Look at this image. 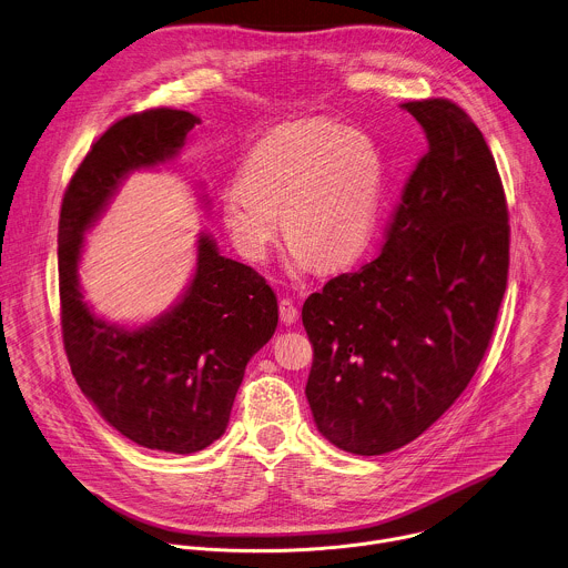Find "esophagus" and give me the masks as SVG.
<instances>
[{
    "label": "esophagus",
    "instance_id": "obj_1",
    "mask_svg": "<svg viewBox=\"0 0 568 568\" xmlns=\"http://www.w3.org/2000/svg\"><path fill=\"white\" fill-rule=\"evenodd\" d=\"M278 314H281V321L285 325H294L298 321V310H296V305L290 298H283L278 303Z\"/></svg>",
    "mask_w": 568,
    "mask_h": 568
}]
</instances>
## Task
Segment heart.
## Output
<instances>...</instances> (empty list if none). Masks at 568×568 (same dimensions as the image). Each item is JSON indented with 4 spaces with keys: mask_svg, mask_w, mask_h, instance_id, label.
Returning <instances> with one entry per match:
<instances>
[{
    "mask_svg": "<svg viewBox=\"0 0 568 568\" xmlns=\"http://www.w3.org/2000/svg\"><path fill=\"white\" fill-rule=\"evenodd\" d=\"M386 164L376 142L329 120H307L265 135L241 180L223 192V219L236 250L263 261L281 214L283 241L298 270H336L374 239Z\"/></svg>",
    "mask_w": 568,
    "mask_h": 568,
    "instance_id": "heart-1",
    "label": "heart"
}]
</instances>
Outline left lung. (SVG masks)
I'll return each mask as SVG.
<instances>
[{"mask_svg": "<svg viewBox=\"0 0 568 568\" xmlns=\"http://www.w3.org/2000/svg\"><path fill=\"white\" fill-rule=\"evenodd\" d=\"M428 149L379 256L303 303L305 397L321 435L384 455L428 430L477 372L508 281L510 225L495 158L453 100L406 102Z\"/></svg>", "mask_w": 568, "mask_h": 568, "instance_id": "obj_1", "label": "left lung"}]
</instances>
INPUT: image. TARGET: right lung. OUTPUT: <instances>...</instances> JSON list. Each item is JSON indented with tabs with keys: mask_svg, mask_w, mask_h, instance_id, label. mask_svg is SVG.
Wrapping results in <instances>:
<instances>
[{
	"mask_svg": "<svg viewBox=\"0 0 568 568\" xmlns=\"http://www.w3.org/2000/svg\"><path fill=\"white\" fill-rule=\"evenodd\" d=\"M199 122L166 106L113 122L71 175L58 227L62 338L78 386L126 439L178 455L199 453L225 433L245 365L278 323L272 287L201 236L182 301L151 325L122 329L82 301L78 261L84 232L120 180L175 155Z\"/></svg>",
	"mask_w": 568,
	"mask_h": 568,
	"instance_id": "1",
	"label": "right lung"
}]
</instances>
